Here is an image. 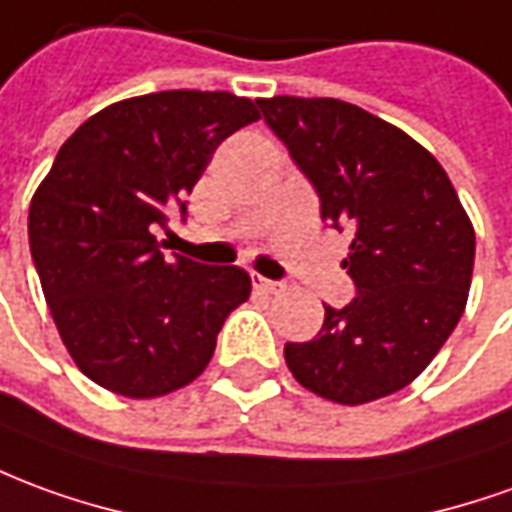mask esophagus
Wrapping results in <instances>:
<instances>
[{
  "instance_id": "34e87169",
  "label": "esophagus",
  "mask_w": 512,
  "mask_h": 512,
  "mask_svg": "<svg viewBox=\"0 0 512 512\" xmlns=\"http://www.w3.org/2000/svg\"><path fill=\"white\" fill-rule=\"evenodd\" d=\"M252 285H255L260 293H280L282 291V282L266 280V277H260V274H252Z\"/></svg>"
}]
</instances>
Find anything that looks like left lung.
Returning a JSON list of instances; mask_svg holds the SVG:
<instances>
[{
  "label": "left lung",
  "mask_w": 512,
  "mask_h": 512,
  "mask_svg": "<svg viewBox=\"0 0 512 512\" xmlns=\"http://www.w3.org/2000/svg\"><path fill=\"white\" fill-rule=\"evenodd\" d=\"M263 119L313 182L321 219L355 232L346 274L357 296L324 305L313 341L285 343L299 385L338 405L402 391L466 310L474 227L452 180L407 132L341 99H257Z\"/></svg>",
  "instance_id": "8db88e82"
}]
</instances>
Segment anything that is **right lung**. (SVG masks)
Returning <instances> with one entry per match:
<instances>
[{
  "label": "right lung",
  "instance_id": "obj_1",
  "mask_svg": "<svg viewBox=\"0 0 512 512\" xmlns=\"http://www.w3.org/2000/svg\"><path fill=\"white\" fill-rule=\"evenodd\" d=\"M260 119L246 96L160 91L107 105L60 146L30 202V252L82 374L130 399L194 382L224 318L249 299L238 266L160 252L157 227L216 146Z\"/></svg>",
  "mask_w": 512,
  "mask_h": 512
}]
</instances>
